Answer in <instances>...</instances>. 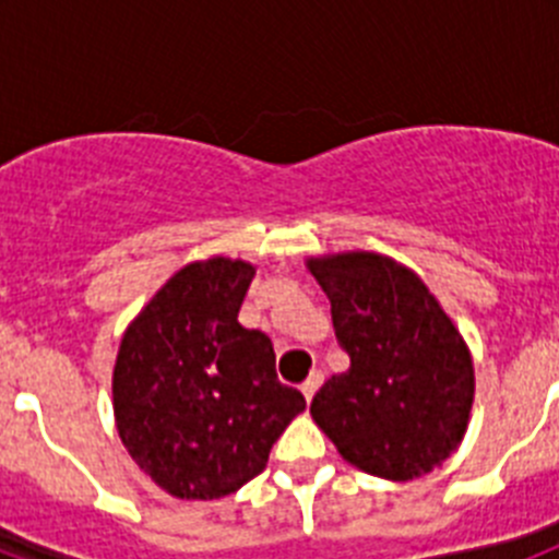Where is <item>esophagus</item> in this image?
<instances>
[{
  "label": "esophagus",
  "mask_w": 559,
  "mask_h": 559,
  "mask_svg": "<svg viewBox=\"0 0 559 559\" xmlns=\"http://www.w3.org/2000/svg\"><path fill=\"white\" fill-rule=\"evenodd\" d=\"M322 380H324V372L322 369H313V372L308 374V380H305L302 383V394H305V400H313V394H316V389L322 386Z\"/></svg>",
  "instance_id": "34e87169"
}]
</instances>
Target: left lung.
<instances>
[{"label": "left lung", "instance_id": "left-lung-1", "mask_svg": "<svg viewBox=\"0 0 559 559\" xmlns=\"http://www.w3.org/2000/svg\"><path fill=\"white\" fill-rule=\"evenodd\" d=\"M349 369L316 392V426L358 471L426 476L462 442L476 378L471 349L426 283L374 251L310 257Z\"/></svg>", "mask_w": 559, "mask_h": 559}]
</instances>
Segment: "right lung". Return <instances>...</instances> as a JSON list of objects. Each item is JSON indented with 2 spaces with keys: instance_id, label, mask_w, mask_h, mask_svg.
<instances>
[{
  "instance_id": "obj_1",
  "label": "right lung",
  "mask_w": 559,
  "mask_h": 559,
  "mask_svg": "<svg viewBox=\"0 0 559 559\" xmlns=\"http://www.w3.org/2000/svg\"><path fill=\"white\" fill-rule=\"evenodd\" d=\"M251 280L246 260L185 265L120 341L117 431L140 471L176 498L212 501L240 490L305 412L302 392L276 378L269 335L237 322Z\"/></svg>"
}]
</instances>
